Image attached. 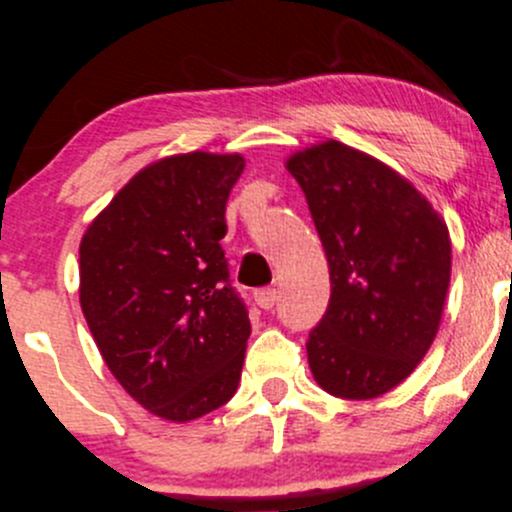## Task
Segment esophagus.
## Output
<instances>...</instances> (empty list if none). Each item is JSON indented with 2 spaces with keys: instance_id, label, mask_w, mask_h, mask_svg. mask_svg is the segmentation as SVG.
Instances as JSON below:
<instances>
[{
  "instance_id": "esophagus-1",
  "label": "esophagus",
  "mask_w": 512,
  "mask_h": 512,
  "mask_svg": "<svg viewBox=\"0 0 512 512\" xmlns=\"http://www.w3.org/2000/svg\"><path fill=\"white\" fill-rule=\"evenodd\" d=\"M255 302L260 304L262 309H272L277 302V289L275 287H262L255 292Z\"/></svg>"
}]
</instances>
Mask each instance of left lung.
Returning <instances> with one entry per match:
<instances>
[{"label":"left lung","instance_id":"obj_1","mask_svg":"<svg viewBox=\"0 0 512 512\" xmlns=\"http://www.w3.org/2000/svg\"><path fill=\"white\" fill-rule=\"evenodd\" d=\"M329 262L327 314L309 332L314 381L366 401L399 386L433 344L451 282V237L404 178L339 141L287 158Z\"/></svg>","mask_w":512,"mask_h":512}]
</instances>
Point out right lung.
<instances>
[{
  "label": "right lung",
  "mask_w": 512,
  "mask_h": 512,
  "mask_svg": "<svg viewBox=\"0 0 512 512\" xmlns=\"http://www.w3.org/2000/svg\"><path fill=\"white\" fill-rule=\"evenodd\" d=\"M240 153H180L138 170L81 237L79 299L128 396L173 423L237 391L250 317L230 285L225 203Z\"/></svg>",
  "instance_id": "obj_1"
}]
</instances>
